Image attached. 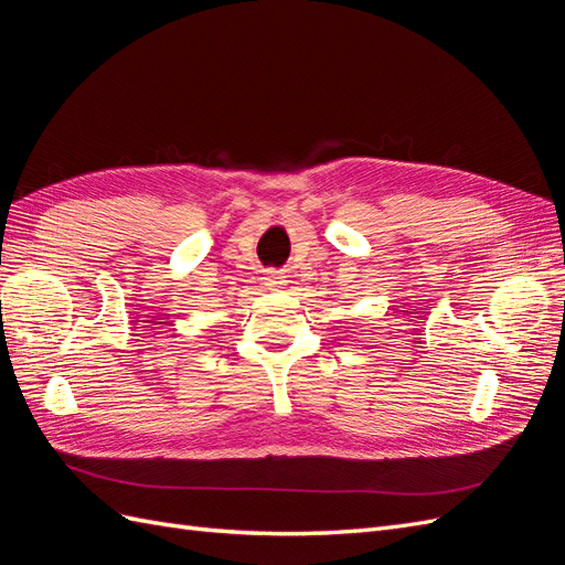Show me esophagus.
Wrapping results in <instances>:
<instances>
[{"label": "esophagus", "mask_w": 565, "mask_h": 565, "mask_svg": "<svg viewBox=\"0 0 565 565\" xmlns=\"http://www.w3.org/2000/svg\"><path fill=\"white\" fill-rule=\"evenodd\" d=\"M264 280H266L268 289H278V287H282L287 282L285 280V273H278V270H268Z\"/></svg>", "instance_id": "1"}]
</instances>
